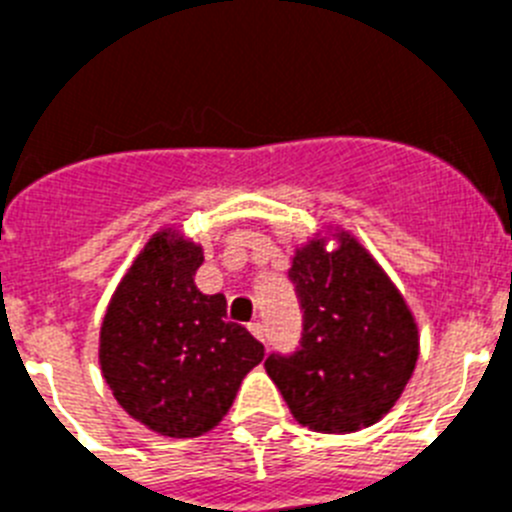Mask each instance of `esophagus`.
<instances>
[{
    "mask_svg": "<svg viewBox=\"0 0 512 512\" xmlns=\"http://www.w3.org/2000/svg\"><path fill=\"white\" fill-rule=\"evenodd\" d=\"M248 330H251L253 338H259V341H264V325H261V323H251V325H248Z\"/></svg>",
    "mask_w": 512,
    "mask_h": 512,
    "instance_id": "esophagus-1",
    "label": "esophagus"
}]
</instances>
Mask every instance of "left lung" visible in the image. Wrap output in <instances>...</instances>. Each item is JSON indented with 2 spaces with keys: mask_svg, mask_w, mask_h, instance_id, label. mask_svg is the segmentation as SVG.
Returning <instances> with one entry per match:
<instances>
[{
  "mask_svg": "<svg viewBox=\"0 0 512 512\" xmlns=\"http://www.w3.org/2000/svg\"><path fill=\"white\" fill-rule=\"evenodd\" d=\"M295 248L289 279L302 307V341L271 354L266 374L289 413L318 433H356L395 408L420 354L418 323L387 271L348 230Z\"/></svg>",
  "mask_w": 512,
  "mask_h": 512,
  "instance_id": "obj_1",
  "label": "left lung"
}]
</instances>
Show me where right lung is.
<instances>
[{
    "label": "right lung",
    "instance_id": "right-lung-1",
    "mask_svg": "<svg viewBox=\"0 0 512 512\" xmlns=\"http://www.w3.org/2000/svg\"><path fill=\"white\" fill-rule=\"evenodd\" d=\"M202 246L161 228L117 284L102 330L99 366L130 418L169 438H197L228 415L264 346L228 323L225 295H202Z\"/></svg>",
    "mask_w": 512,
    "mask_h": 512
}]
</instances>
